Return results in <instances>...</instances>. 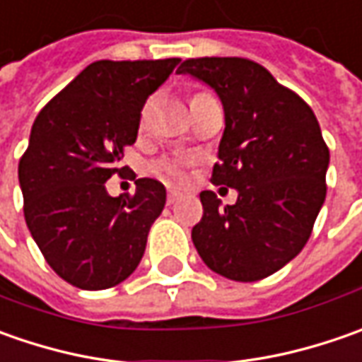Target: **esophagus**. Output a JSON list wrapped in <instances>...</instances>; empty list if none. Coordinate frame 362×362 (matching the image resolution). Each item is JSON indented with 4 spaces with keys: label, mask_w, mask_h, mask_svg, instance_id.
<instances>
[{
    "label": "esophagus",
    "mask_w": 362,
    "mask_h": 362,
    "mask_svg": "<svg viewBox=\"0 0 362 362\" xmlns=\"http://www.w3.org/2000/svg\"><path fill=\"white\" fill-rule=\"evenodd\" d=\"M181 199V193H177V191H169V195H167V205H173Z\"/></svg>",
    "instance_id": "obj_1"
}]
</instances>
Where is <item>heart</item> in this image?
Listing matches in <instances>:
<instances>
[{"instance_id": "1", "label": "heart", "mask_w": 362, "mask_h": 362, "mask_svg": "<svg viewBox=\"0 0 362 362\" xmlns=\"http://www.w3.org/2000/svg\"><path fill=\"white\" fill-rule=\"evenodd\" d=\"M205 96H211V94L205 90H195L193 92V96H191V103H193V100H199V98H205ZM148 110H151V100H146V105L143 106V112H141V127H145ZM185 165H187V163L183 159L163 157V159L155 160L151 169H153V173L159 175L165 183H169V185H181V183L185 181Z\"/></svg>"}]
</instances>
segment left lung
I'll list each match as a JSON object with an SVG mask.
<instances>
[{"label": "left lung", "instance_id": "1", "mask_svg": "<svg viewBox=\"0 0 362 362\" xmlns=\"http://www.w3.org/2000/svg\"><path fill=\"white\" fill-rule=\"evenodd\" d=\"M179 74L209 84L221 98L226 131L214 185L238 189L219 207L202 191L203 217L191 238L209 270L256 282L284 268L313 233L327 197L328 146L313 108L247 58H189Z\"/></svg>", "mask_w": 362, "mask_h": 362}]
</instances>
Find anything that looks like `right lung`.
Here are the masks:
<instances>
[{
  "instance_id": "right-lung-1",
  "label": "right lung",
  "mask_w": 362,
  "mask_h": 362,
  "mask_svg": "<svg viewBox=\"0 0 362 362\" xmlns=\"http://www.w3.org/2000/svg\"><path fill=\"white\" fill-rule=\"evenodd\" d=\"M179 58L98 60L86 66L35 117L18 175L23 217L49 268L82 290L120 284L136 270L167 191L136 179L134 193L110 197L106 181L136 141L148 94Z\"/></svg>"
}]
</instances>
